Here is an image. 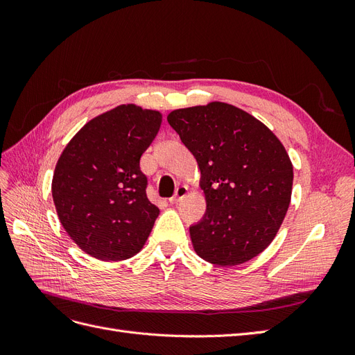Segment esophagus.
I'll return each mask as SVG.
<instances>
[{"label": "esophagus", "instance_id": "esophagus-1", "mask_svg": "<svg viewBox=\"0 0 355 355\" xmlns=\"http://www.w3.org/2000/svg\"><path fill=\"white\" fill-rule=\"evenodd\" d=\"M187 194H188V188H187L185 185L178 187V189H176V192H175V196L170 198V204H178L182 198L187 197Z\"/></svg>", "mask_w": 355, "mask_h": 355}]
</instances>
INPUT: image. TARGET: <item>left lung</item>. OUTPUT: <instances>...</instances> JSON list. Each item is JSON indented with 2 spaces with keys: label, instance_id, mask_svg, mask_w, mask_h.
Returning <instances> with one entry per match:
<instances>
[{
  "label": "left lung",
  "instance_id": "left-lung-1",
  "mask_svg": "<svg viewBox=\"0 0 355 355\" xmlns=\"http://www.w3.org/2000/svg\"><path fill=\"white\" fill-rule=\"evenodd\" d=\"M200 168L207 210L189 227L201 259L234 266L271 244L292 198L293 166L270 128L237 106L210 102L167 115Z\"/></svg>",
  "mask_w": 355,
  "mask_h": 355
}]
</instances>
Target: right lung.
<instances>
[{
	"label": "right lung",
	"instance_id": "1",
	"mask_svg": "<svg viewBox=\"0 0 355 355\" xmlns=\"http://www.w3.org/2000/svg\"><path fill=\"white\" fill-rule=\"evenodd\" d=\"M161 121L158 111L120 105L85 124L58 159L51 194L59 220L96 259H128L151 234L159 210L139 163Z\"/></svg>",
	"mask_w": 355,
	"mask_h": 355
}]
</instances>
